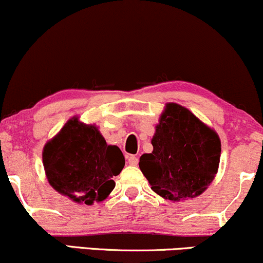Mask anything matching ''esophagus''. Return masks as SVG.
I'll list each match as a JSON object with an SVG mask.
<instances>
[{
	"label": "esophagus",
	"instance_id": "34e87169",
	"mask_svg": "<svg viewBox=\"0 0 263 263\" xmlns=\"http://www.w3.org/2000/svg\"><path fill=\"white\" fill-rule=\"evenodd\" d=\"M127 162H128V164H131V165H137L138 164V158L136 156H129L127 158Z\"/></svg>",
	"mask_w": 263,
	"mask_h": 263
}]
</instances>
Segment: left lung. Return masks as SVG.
<instances>
[{
	"mask_svg": "<svg viewBox=\"0 0 263 263\" xmlns=\"http://www.w3.org/2000/svg\"><path fill=\"white\" fill-rule=\"evenodd\" d=\"M151 142L153 151L141 156L140 170L162 198L179 201L198 197L218 173V134L184 106L165 105Z\"/></svg>",
	"mask_w": 263,
	"mask_h": 263,
	"instance_id": "8db88e82",
	"label": "left lung"
}]
</instances>
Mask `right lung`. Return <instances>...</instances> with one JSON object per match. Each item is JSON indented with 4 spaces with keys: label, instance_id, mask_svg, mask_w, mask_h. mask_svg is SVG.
<instances>
[{
    "label": "right lung",
    "instance_id": "add662e5",
    "mask_svg": "<svg viewBox=\"0 0 263 263\" xmlns=\"http://www.w3.org/2000/svg\"><path fill=\"white\" fill-rule=\"evenodd\" d=\"M43 165L57 192L75 203L92 205L112 192V178L125 167V157L119 147L106 143L95 125L73 117L45 143Z\"/></svg>",
    "mask_w": 263,
    "mask_h": 263
}]
</instances>
